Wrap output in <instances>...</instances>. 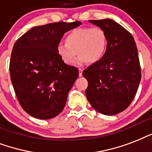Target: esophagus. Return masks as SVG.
I'll use <instances>...</instances> for the list:
<instances>
[{"label":"esophagus","instance_id":"34e87169","mask_svg":"<svg viewBox=\"0 0 152 152\" xmlns=\"http://www.w3.org/2000/svg\"><path fill=\"white\" fill-rule=\"evenodd\" d=\"M82 71H83V70H82V69H79V70H78V74H79V76H82Z\"/></svg>","mask_w":152,"mask_h":152}]
</instances>
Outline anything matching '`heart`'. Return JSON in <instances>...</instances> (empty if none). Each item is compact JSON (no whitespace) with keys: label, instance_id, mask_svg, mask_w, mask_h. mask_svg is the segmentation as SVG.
<instances>
[{"label":"heart","instance_id":"1","mask_svg":"<svg viewBox=\"0 0 152 152\" xmlns=\"http://www.w3.org/2000/svg\"><path fill=\"white\" fill-rule=\"evenodd\" d=\"M66 43H60L56 51L60 59L66 65L74 62L82 66L86 63H95L104 57L107 48V36L99 28H81L74 29L66 36Z\"/></svg>","mask_w":152,"mask_h":152}]
</instances>
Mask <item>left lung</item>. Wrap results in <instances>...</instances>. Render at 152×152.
<instances>
[{
    "label": "left lung",
    "instance_id": "obj_1",
    "mask_svg": "<svg viewBox=\"0 0 152 152\" xmlns=\"http://www.w3.org/2000/svg\"><path fill=\"white\" fill-rule=\"evenodd\" d=\"M89 21L104 31L108 43L102 59L82 73L89 82L87 100L100 113L115 115L129 106L140 82L136 42L125 28L111 19Z\"/></svg>",
    "mask_w": 152,
    "mask_h": 152
}]
</instances>
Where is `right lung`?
<instances>
[{"label": "right lung", "instance_id": "right-lung-1", "mask_svg": "<svg viewBox=\"0 0 152 152\" xmlns=\"http://www.w3.org/2000/svg\"><path fill=\"white\" fill-rule=\"evenodd\" d=\"M82 24L58 22L31 28L16 40L10 59V77L23 110L41 120L63 111L78 69L66 65L56 51L63 35Z\"/></svg>", "mask_w": 152, "mask_h": 152}]
</instances>
